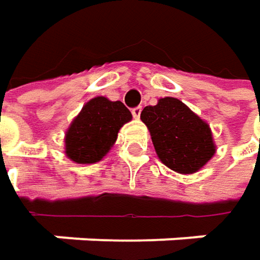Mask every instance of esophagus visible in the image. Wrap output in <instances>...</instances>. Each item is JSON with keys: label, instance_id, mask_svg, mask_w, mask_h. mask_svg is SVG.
<instances>
[{"label": "esophagus", "instance_id": "obj_1", "mask_svg": "<svg viewBox=\"0 0 260 260\" xmlns=\"http://www.w3.org/2000/svg\"><path fill=\"white\" fill-rule=\"evenodd\" d=\"M140 112H142V107H136V108L132 110V114H133L135 118H139V117H140Z\"/></svg>", "mask_w": 260, "mask_h": 260}]
</instances>
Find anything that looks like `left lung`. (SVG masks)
Wrapping results in <instances>:
<instances>
[{"label":"left lung","mask_w":260,"mask_h":260,"mask_svg":"<svg viewBox=\"0 0 260 260\" xmlns=\"http://www.w3.org/2000/svg\"><path fill=\"white\" fill-rule=\"evenodd\" d=\"M140 118L149 128L158 158L175 173H198L215 155L208 123L177 98H161L156 105L145 107Z\"/></svg>","instance_id":"1"}]
</instances>
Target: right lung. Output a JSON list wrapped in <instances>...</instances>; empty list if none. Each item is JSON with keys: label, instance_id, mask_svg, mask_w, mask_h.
Segmentation results:
<instances>
[{"label": "right lung", "instance_id": "1", "mask_svg": "<svg viewBox=\"0 0 260 260\" xmlns=\"http://www.w3.org/2000/svg\"><path fill=\"white\" fill-rule=\"evenodd\" d=\"M130 120L132 112L123 102L104 96L90 99L66 132V155L77 164L101 161Z\"/></svg>", "mask_w": 260, "mask_h": 260}]
</instances>
